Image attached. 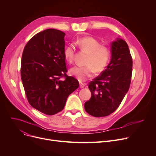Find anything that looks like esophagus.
Here are the masks:
<instances>
[{
  "label": "esophagus",
  "instance_id": "obj_1",
  "mask_svg": "<svg viewBox=\"0 0 156 156\" xmlns=\"http://www.w3.org/2000/svg\"><path fill=\"white\" fill-rule=\"evenodd\" d=\"M84 87H85V85H84L83 83H82L80 82V88H84Z\"/></svg>",
  "mask_w": 156,
  "mask_h": 156
}]
</instances>
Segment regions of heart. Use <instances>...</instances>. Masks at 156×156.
<instances>
[{
    "instance_id": "1",
    "label": "heart",
    "mask_w": 156,
    "mask_h": 156,
    "mask_svg": "<svg viewBox=\"0 0 156 156\" xmlns=\"http://www.w3.org/2000/svg\"><path fill=\"white\" fill-rule=\"evenodd\" d=\"M75 45L81 51L87 54L85 66H75L70 69V74L80 81H85L94 76V71L102 72L110 61L111 51L109 47L101 45L100 41L92 37H84L78 39ZM64 58L68 63L72 64L75 55V47H66L64 51Z\"/></svg>"
}]
</instances>
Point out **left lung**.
<instances>
[{
  "mask_svg": "<svg viewBox=\"0 0 156 156\" xmlns=\"http://www.w3.org/2000/svg\"><path fill=\"white\" fill-rule=\"evenodd\" d=\"M111 55L107 68L88 84L92 97L84 107L94 117L107 116L115 111L129 88L133 61L125 40L117 38L112 42Z\"/></svg>",
  "mask_w": 156,
  "mask_h": 156,
  "instance_id": "obj_1",
  "label": "left lung"
}]
</instances>
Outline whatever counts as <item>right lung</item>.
Here are the masks:
<instances>
[{"label":"right lung","mask_w":156,"mask_h":156,"mask_svg":"<svg viewBox=\"0 0 156 156\" xmlns=\"http://www.w3.org/2000/svg\"><path fill=\"white\" fill-rule=\"evenodd\" d=\"M64 36L55 29L41 31L28 41L22 55L21 76L28 101L47 115L61 111L79 87L76 78L66 75Z\"/></svg>","instance_id":"right-lung-1"}]
</instances>
